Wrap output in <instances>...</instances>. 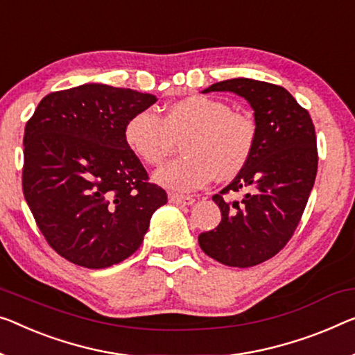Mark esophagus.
<instances>
[{
	"label": "esophagus",
	"mask_w": 355,
	"mask_h": 355,
	"mask_svg": "<svg viewBox=\"0 0 355 355\" xmlns=\"http://www.w3.org/2000/svg\"><path fill=\"white\" fill-rule=\"evenodd\" d=\"M168 200L173 204H178V205H193L194 204V198H191V196H182V194H175V193L168 194Z\"/></svg>",
	"instance_id": "obj_1"
}]
</instances>
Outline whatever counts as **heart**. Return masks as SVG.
Returning <instances> with one entry per match:
<instances>
[{
  "mask_svg": "<svg viewBox=\"0 0 355 355\" xmlns=\"http://www.w3.org/2000/svg\"><path fill=\"white\" fill-rule=\"evenodd\" d=\"M183 139L187 157L162 166L155 180L171 191L191 193L216 177L228 182L239 175L253 153L257 127L228 103L198 94L167 105L162 118L141 110L124 125L127 146L150 166H159Z\"/></svg>",
  "mask_w": 355,
  "mask_h": 355,
  "instance_id": "1",
  "label": "heart"
}]
</instances>
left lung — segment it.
<instances>
[{"label": "left lung", "instance_id": "left-lung-1", "mask_svg": "<svg viewBox=\"0 0 355 355\" xmlns=\"http://www.w3.org/2000/svg\"><path fill=\"white\" fill-rule=\"evenodd\" d=\"M232 92L253 110L257 139L242 172L214 202L221 210L215 230L200 232L204 253L221 264L250 268L272 258L293 236L317 173L313 119L287 89L248 78L226 79L204 89ZM242 189V201L223 198Z\"/></svg>", "mask_w": 355, "mask_h": 355}]
</instances>
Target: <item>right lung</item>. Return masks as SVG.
Listing matches in <instances>:
<instances>
[{
	"instance_id": "obj_1",
	"label": "right lung",
	"mask_w": 355,
	"mask_h": 355,
	"mask_svg": "<svg viewBox=\"0 0 355 355\" xmlns=\"http://www.w3.org/2000/svg\"><path fill=\"white\" fill-rule=\"evenodd\" d=\"M156 100L87 83L46 95L26 123L25 200L42 236L68 261L103 269L125 260L167 202L124 140L130 116Z\"/></svg>"
}]
</instances>
